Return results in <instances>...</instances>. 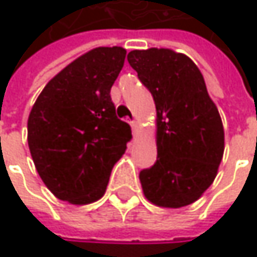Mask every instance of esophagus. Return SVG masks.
Wrapping results in <instances>:
<instances>
[{
  "label": "esophagus",
  "instance_id": "esophagus-1",
  "mask_svg": "<svg viewBox=\"0 0 257 257\" xmlns=\"http://www.w3.org/2000/svg\"><path fill=\"white\" fill-rule=\"evenodd\" d=\"M131 126H132L134 134H137V132H138V129H140V123H138V120H131Z\"/></svg>",
  "mask_w": 257,
  "mask_h": 257
}]
</instances>
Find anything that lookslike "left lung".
Here are the masks:
<instances>
[{"mask_svg": "<svg viewBox=\"0 0 257 257\" xmlns=\"http://www.w3.org/2000/svg\"><path fill=\"white\" fill-rule=\"evenodd\" d=\"M129 65L156 105L158 159L140 171L146 198L159 207L195 202L214 181L225 132L204 77L190 58L170 49L132 50Z\"/></svg>", "mask_w": 257, "mask_h": 257, "instance_id": "8db88e82", "label": "left lung"}]
</instances>
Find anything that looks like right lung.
<instances>
[{
    "mask_svg": "<svg viewBox=\"0 0 257 257\" xmlns=\"http://www.w3.org/2000/svg\"><path fill=\"white\" fill-rule=\"evenodd\" d=\"M125 56L117 46L84 53L46 84L29 113L32 161L62 201L81 205L99 199L132 138L110 96Z\"/></svg>",
    "mask_w": 257,
    "mask_h": 257,
    "instance_id": "1",
    "label": "right lung"
}]
</instances>
